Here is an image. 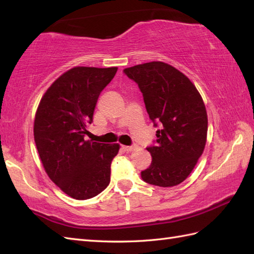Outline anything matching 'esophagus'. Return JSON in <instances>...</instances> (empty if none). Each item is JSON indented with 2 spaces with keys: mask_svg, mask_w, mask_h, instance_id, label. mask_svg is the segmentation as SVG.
<instances>
[{
  "mask_svg": "<svg viewBox=\"0 0 254 254\" xmlns=\"http://www.w3.org/2000/svg\"><path fill=\"white\" fill-rule=\"evenodd\" d=\"M121 148L124 150V152L128 153V152H131V150H133L134 147H133V146H126V145H122Z\"/></svg>",
  "mask_w": 254,
  "mask_h": 254,
  "instance_id": "esophagus-1",
  "label": "esophagus"
}]
</instances>
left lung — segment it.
<instances>
[{"label": "left lung", "instance_id": "8db88e82", "mask_svg": "<svg viewBox=\"0 0 254 254\" xmlns=\"http://www.w3.org/2000/svg\"><path fill=\"white\" fill-rule=\"evenodd\" d=\"M143 94L156 131V145L146 149L152 164L141 172L153 186L175 187L185 181L203 154L207 113L201 95L185 74L169 64L154 61L124 68Z\"/></svg>", "mask_w": 254, "mask_h": 254}]
</instances>
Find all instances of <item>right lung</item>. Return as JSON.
Returning a JSON list of instances; mask_svg holds the SVG:
<instances>
[{"instance_id":"obj_1","label":"right lung","mask_w":254,"mask_h":254,"mask_svg":"<svg viewBox=\"0 0 254 254\" xmlns=\"http://www.w3.org/2000/svg\"><path fill=\"white\" fill-rule=\"evenodd\" d=\"M118 67L76 66L56 79L42 96L34 122L35 143L44 168L75 199L98 195L110 182L119 144L86 141L98 97Z\"/></svg>"}]
</instances>
